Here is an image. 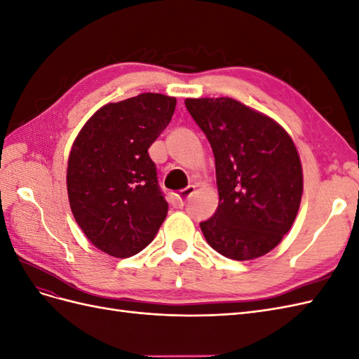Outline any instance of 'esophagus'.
Returning a JSON list of instances; mask_svg holds the SVG:
<instances>
[{
  "mask_svg": "<svg viewBox=\"0 0 359 359\" xmlns=\"http://www.w3.org/2000/svg\"><path fill=\"white\" fill-rule=\"evenodd\" d=\"M194 193V186H189L186 189H182L178 194H175V198H173V205L177 206V208H182L186 202L190 199L191 194Z\"/></svg>",
  "mask_w": 359,
  "mask_h": 359,
  "instance_id": "34e87169",
  "label": "esophagus"
}]
</instances>
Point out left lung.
I'll list each match as a JSON object with an SVG mask.
<instances>
[{
  "label": "left lung",
  "mask_w": 359,
  "mask_h": 359,
  "mask_svg": "<svg viewBox=\"0 0 359 359\" xmlns=\"http://www.w3.org/2000/svg\"><path fill=\"white\" fill-rule=\"evenodd\" d=\"M215 158L219 206L201 229L215 252L250 260L289 232L302 196L298 151L285 128L229 97L186 99Z\"/></svg>",
  "instance_id": "1"
}]
</instances>
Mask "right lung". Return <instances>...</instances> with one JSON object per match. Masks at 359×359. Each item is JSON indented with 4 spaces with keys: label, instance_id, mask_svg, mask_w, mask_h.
I'll return each instance as SVG.
<instances>
[{
    "label": "right lung",
    "instance_id": "add662e5",
    "mask_svg": "<svg viewBox=\"0 0 359 359\" xmlns=\"http://www.w3.org/2000/svg\"><path fill=\"white\" fill-rule=\"evenodd\" d=\"M177 99L144 93L104 104L82 127L67 166L76 223L102 252L130 257L154 240L168 214L148 148L170 123Z\"/></svg>",
    "mask_w": 359,
    "mask_h": 359
}]
</instances>
